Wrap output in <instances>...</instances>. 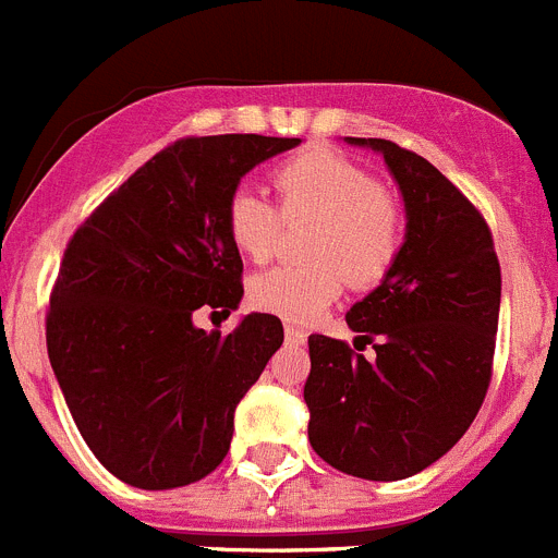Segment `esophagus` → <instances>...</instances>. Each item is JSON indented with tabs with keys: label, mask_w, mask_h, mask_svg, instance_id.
<instances>
[{
	"label": "esophagus",
	"mask_w": 558,
	"mask_h": 558,
	"mask_svg": "<svg viewBox=\"0 0 558 558\" xmlns=\"http://www.w3.org/2000/svg\"><path fill=\"white\" fill-rule=\"evenodd\" d=\"M284 338H288V343H293V347H302L304 340H307V332H304V329H299V327H284Z\"/></svg>",
	"instance_id": "1"
}]
</instances>
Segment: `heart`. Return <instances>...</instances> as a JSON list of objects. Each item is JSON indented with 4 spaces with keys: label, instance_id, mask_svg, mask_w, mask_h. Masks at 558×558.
Segmentation results:
<instances>
[{
    "label": "heart",
    "instance_id": "obj_1",
    "mask_svg": "<svg viewBox=\"0 0 558 558\" xmlns=\"http://www.w3.org/2000/svg\"><path fill=\"white\" fill-rule=\"evenodd\" d=\"M279 209L254 186H240L226 206V226L245 256L265 263L279 248L282 218L315 220L307 259L282 265L251 282V304L284 322H313L343 290L374 288L388 276L405 243V218L372 172L352 159L310 147L274 170Z\"/></svg>",
    "mask_w": 558,
    "mask_h": 558
}]
</instances>
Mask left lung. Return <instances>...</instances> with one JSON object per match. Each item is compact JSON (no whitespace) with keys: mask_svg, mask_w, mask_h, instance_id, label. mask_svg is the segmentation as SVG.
Listing matches in <instances>:
<instances>
[{"mask_svg":"<svg viewBox=\"0 0 558 558\" xmlns=\"http://www.w3.org/2000/svg\"><path fill=\"white\" fill-rule=\"evenodd\" d=\"M383 153L405 201V243L388 276L347 313L354 348L310 335V445L329 466L366 481L427 470L466 433L489 391L500 315V263L481 211L416 153Z\"/></svg>","mask_w":558,"mask_h":558,"instance_id":"1","label":"left lung"}]
</instances>
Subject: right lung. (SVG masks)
I'll return each instance as SVG.
<instances>
[{
	"label": "right lung",
	"instance_id": "obj_1",
	"mask_svg": "<svg viewBox=\"0 0 558 558\" xmlns=\"http://www.w3.org/2000/svg\"><path fill=\"white\" fill-rule=\"evenodd\" d=\"M302 140L223 133L172 142L72 234L47 310V352L97 461L136 489L218 470L234 408L284 329L251 313L229 335L192 324L243 299L226 206L245 172Z\"/></svg>",
	"mask_w": 558,
	"mask_h": 558
}]
</instances>
